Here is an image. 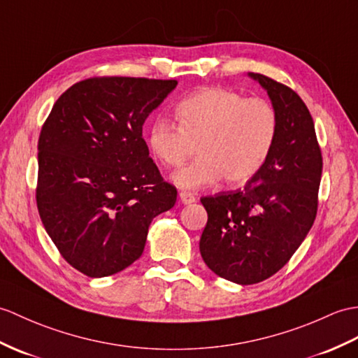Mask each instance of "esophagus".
Instances as JSON below:
<instances>
[{"label":"esophagus","mask_w":358,"mask_h":358,"mask_svg":"<svg viewBox=\"0 0 358 358\" xmlns=\"http://www.w3.org/2000/svg\"><path fill=\"white\" fill-rule=\"evenodd\" d=\"M180 201L182 204H190V203H195L196 201V196L194 194L190 192H186V190H182V192H180Z\"/></svg>","instance_id":"34e87169"}]
</instances>
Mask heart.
<instances>
[{"instance_id": "heart-1", "label": "heart", "mask_w": 358, "mask_h": 358, "mask_svg": "<svg viewBox=\"0 0 358 358\" xmlns=\"http://www.w3.org/2000/svg\"><path fill=\"white\" fill-rule=\"evenodd\" d=\"M178 127L157 119L148 129L146 143L164 168H178L190 155H199L172 176L181 189H199L221 177L227 185L250 181L276 143L279 117L274 106L227 88H204L177 105Z\"/></svg>"}]
</instances>
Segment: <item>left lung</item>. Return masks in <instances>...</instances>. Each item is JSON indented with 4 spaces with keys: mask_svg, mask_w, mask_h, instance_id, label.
Segmentation results:
<instances>
[{
    "mask_svg": "<svg viewBox=\"0 0 358 358\" xmlns=\"http://www.w3.org/2000/svg\"><path fill=\"white\" fill-rule=\"evenodd\" d=\"M279 117L276 143L244 187L204 196L199 252L215 274L252 285L278 273L302 244L317 213L322 152L308 108L292 88L248 73Z\"/></svg>",
    "mask_w": 358,
    "mask_h": 358,
    "instance_id": "1",
    "label": "left lung"
}]
</instances>
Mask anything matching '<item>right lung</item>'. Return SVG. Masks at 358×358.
Returning <instances> with one entry per match:
<instances>
[{
    "instance_id": "right-lung-1",
    "label": "right lung",
    "mask_w": 358,
    "mask_h": 358,
    "mask_svg": "<svg viewBox=\"0 0 358 358\" xmlns=\"http://www.w3.org/2000/svg\"><path fill=\"white\" fill-rule=\"evenodd\" d=\"M177 80L105 76L57 99L38 141L41 221L71 267L90 278L143 253L151 221L177 201L149 157L143 123Z\"/></svg>"
}]
</instances>
